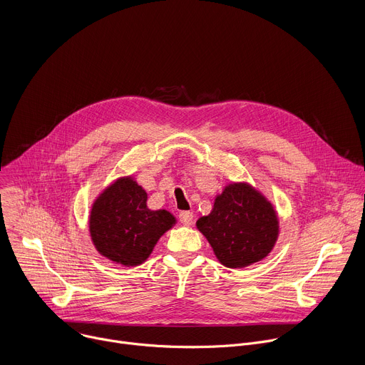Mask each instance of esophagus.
I'll list each match as a JSON object with an SVG mask.
<instances>
[{
  "label": "esophagus",
  "instance_id": "1",
  "mask_svg": "<svg viewBox=\"0 0 365 365\" xmlns=\"http://www.w3.org/2000/svg\"><path fill=\"white\" fill-rule=\"evenodd\" d=\"M179 218H180V222L185 224V225H190L193 222V212L190 211H183L179 214Z\"/></svg>",
  "mask_w": 365,
  "mask_h": 365
}]
</instances>
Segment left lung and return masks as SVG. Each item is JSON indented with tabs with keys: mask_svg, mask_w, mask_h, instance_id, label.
I'll return each mask as SVG.
<instances>
[{
	"mask_svg": "<svg viewBox=\"0 0 365 365\" xmlns=\"http://www.w3.org/2000/svg\"><path fill=\"white\" fill-rule=\"evenodd\" d=\"M196 228L211 244L218 262L242 269L266 258L279 238V218L267 197L245 182L227 185L210 215Z\"/></svg>",
	"mask_w": 365,
	"mask_h": 365,
	"instance_id": "8db88e82",
	"label": "left lung"
}]
</instances>
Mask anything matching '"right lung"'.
<instances>
[{"label": "right lung", "instance_id": "obj_1", "mask_svg": "<svg viewBox=\"0 0 365 365\" xmlns=\"http://www.w3.org/2000/svg\"><path fill=\"white\" fill-rule=\"evenodd\" d=\"M176 224L166 210L147 207V192L133 176L118 178L95 199L89 234L96 251L115 264H143L160 237Z\"/></svg>", "mask_w": 365, "mask_h": 365}]
</instances>
